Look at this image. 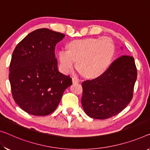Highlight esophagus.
<instances>
[{"instance_id": "obj_1", "label": "esophagus", "mask_w": 150, "mask_h": 150, "mask_svg": "<svg viewBox=\"0 0 150 150\" xmlns=\"http://www.w3.org/2000/svg\"><path fill=\"white\" fill-rule=\"evenodd\" d=\"M79 82H80V80L77 76L72 77V82L73 83H78Z\"/></svg>"}]
</instances>
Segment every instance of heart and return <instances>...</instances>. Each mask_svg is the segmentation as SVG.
I'll use <instances>...</instances> for the list:
<instances>
[{"label":"heart","mask_w":150,"mask_h":150,"mask_svg":"<svg viewBox=\"0 0 150 150\" xmlns=\"http://www.w3.org/2000/svg\"><path fill=\"white\" fill-rule=\"evenodd\" d=\"M115 54V45L107 37L86 38L72 41L68 44V50L58 52L59 66L67 73L76 66L82 75L88 78L97 77L109 67Z\"/></svg>","instance_id":"1"}]
</instances>
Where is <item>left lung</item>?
Segmentation results:
<instances>
[{
    "label": "left lung",
    "mask_w": 150,
    "mask_h": 150,
    "mask_svg": "<svg viewBox=\"0 0 150 150\" xmlns=\"http://www.w3.org/2000/svg\"><path fill=\"white\" fill-rule=\"evenodd\" d=\"M137 72L134 58L122 56L100 76L82 82L81 99L90 117L106 119L121 112L133 98Z\"/></svg>",
    "instance_id": "8db88e82"
}]
</instances>
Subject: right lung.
<instances>
[{"instance_id": "obj_1", "label": "right lung", "mask_w": 150, "mask_h": 150, "mask_svg": "<svg viewBox=\"0 0 150 150\" xmlns=\"http://www.w3.org/2000/svg\"><path fill=\"white\" fill-rule=\"evenodd\" d=\"M65 35L49 29L28 34L16 46L8 78L16 103L27 113L45 116L54 112L72 78L59 72L55 46Z\"/></svg>"}]
</instances>
